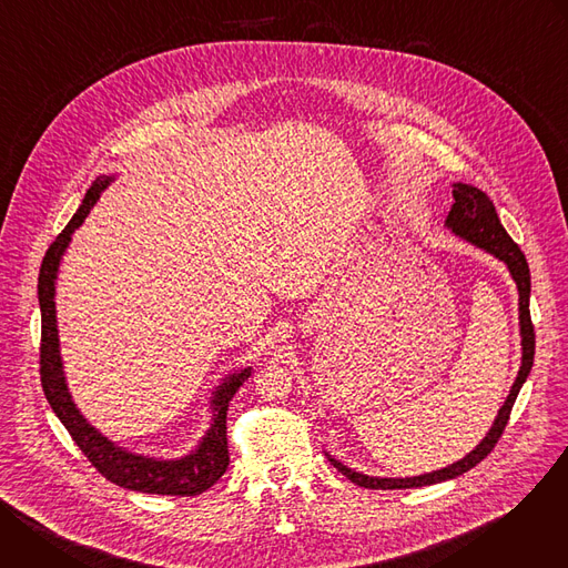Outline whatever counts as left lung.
<instances>
[{
	"instance_id": "1",
	"label": "left lung",
	"mask_w": 568,
	"mask_h": 568,
	"mask_svg": "<svg viewBox=\"0 0 568 568\" xmlns=\"http://www.w3.org/2000/svg\"><path fill=\"white\" fill-rule=\"evenodd\" d=\"M454 204H452V211L447 213V220H445V226L456 233L458 237L471 242L474 247L483 250L493 254L495 258H499L501 263H506L515 285H517V292H519V333H521V366H519V373H517V379L504 402V407L499 409L490 432L485 434V438L467 454L463 456L460 460L443 467V469H436V471H429V474H420V476H407V478H382V476H368V474H362V471H355L351 469L348 465L339 463L337 458H333L331 454L328 460L346 476L351 478L355 485H359V488H368V490H404V488H423V485H434V483H440V480H449V478H456L460 474H465L467 469L476 467L485 456H488L497 440L501 438L506 425H508V418H510V412H513V404L526 382V377L530 375V368H532V359H535V328H532V321H530V270H528V263H526V256L524 252L515 245L513 237L508 235V231L504 229L497 211H495V204L493 200L485 195L483 191H478L476 186H469V184H454Z\"/></svg>"
}]
</instances>
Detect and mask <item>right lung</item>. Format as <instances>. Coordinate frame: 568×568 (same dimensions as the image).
<instances>
[{
  "label": "right lung",
  "mask_w": 568,
  "mask_h": 568,
  "mask_svg": "<svg viewBox=\"0 0 568 568\" xmlns=\"http://www.w3.org/2000/svg\"><path fill=\"white\" fill-rule=\"evenodd\" d=\"M114 178H99L92 189L85 193L83 204L78 206L69 224L53 240L47 250L40 276H38V301L42 314V342H40V379L44 395L51 404L53 414L71 434L73 443L88 456V460L112 483L121 488L145 493V495H171V497H195L209 490L211 485L226 471L229 467V447H226V409L235 390L242 386L250 375L252 366L233 371L222 379V384L213 390L211 397V427L202 436L200 445L173 460L152 458L132 454L125 447H119L110 438H105L97 427H92L85 416L78 412L67 388L62 357H60V339L55 323V278L60 261L71 242V233L85 222L101 193Z\"/></svg>",
  "instance_id": "add662e5"
}]
</instances>
